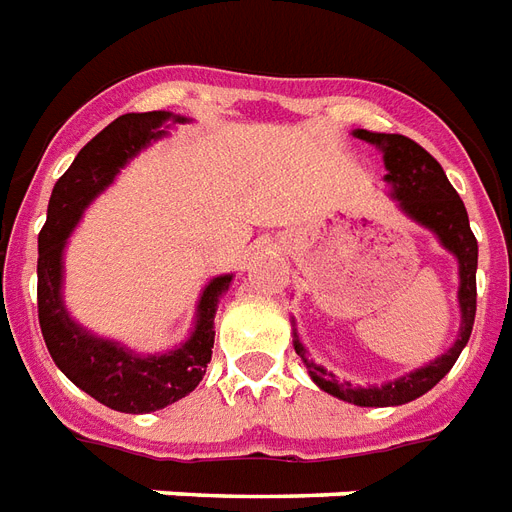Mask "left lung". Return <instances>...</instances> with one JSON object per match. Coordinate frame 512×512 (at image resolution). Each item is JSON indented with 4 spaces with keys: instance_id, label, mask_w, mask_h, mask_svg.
<instances>
[{
    "instance_id": "1",
    "label": "left lung",
    "mask_w": 512,
    "mask_h": 512,
    "mask_svg": "<svg viewBox=\"0 0 512 512\" xmlns=\"http://www.w3.org/2000/svg\"><path fill=\"white\" fill-rule=\"evenodd\" d=\"M354 136H360L370 144H378L384 150V163L386 171H389L386 182L395 187V198L403 206V212L421 222L424 228L435 230L440 244L448 252H454L456 260H459V279H462V284H459L462 333H459L456 343L443 357L429 362L424 368L413 370L408 376L397 378L392 384L362 389V386H351L349 381H338L333 373H327L325 368H319L308 360L303 343L295 341V351H298L300 360L306 362L308 376L314 378L319 389H325L327 395L341 397L346 403L365 405V408H386V405L411 403L424 392H429L448 370L454 368V362L459 360V354L470 341L475 306H478V290H475L478 241L470 230V217H467L462 198L454 190V185L448 182L443 166L421 144L403 134H378V131H365V128L354 131Z\"/></svg>"
}]
</instances>
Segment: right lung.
I'll list each match as a JSON object with an SVG mask.
<instances>
[{
    "mask_svg": "<svg viewBox=\"0 0 512 512\" xmlns=\"http://www.w3.org/2000/svg\"><path fill=\"white\" fill-rule=\"evenodd\" d=\"M169 117L171 112H131L93 136L53 187L48 220L39 230L37 314L50 357L72 384L112 411L123 413L158 411L193 392L212 360L217 300L230 287V276L209 282L198 300V322L190 341L161 357H136L117 343L93 338L74 325L61 303V252L74 222L128 158L163 136L161 126ZM174 120L182 123L185 117Z\"/></svg>",
    "mask_w": 512,
    "mask_h": 512,
    "instance_id": "obj_1",
    "label": "right lung"
}]
</instances>
